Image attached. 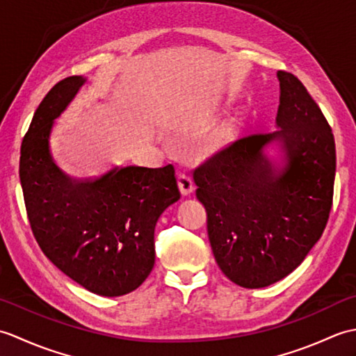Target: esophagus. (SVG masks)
<instances>
[{"mask_svg": "<svg viewBox=\"0 0 356 356\" xmlns=\"http://www.w3.org/2000/svg\"><path fill=\"white\" fill-rule=\"evenodd\" d=\"M177 184L180 188V193L184 195H190L194 191V184L190 176H186V174H179L177 177Z\"/></svg>", "mask_w": 356, "mask_h": 356, "instance_id": "esophagus-1", "label": "esophagus"}]
</instances>
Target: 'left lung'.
Wrapping results in <instances>:
<instances>
[{"label":"left lung","mask_w":356,"mask_h":356,"mask_svg":"<svg viewBox=\"0 0 356 356\" xmlns=\"http://www.w3.org/2000/svg\"><path fill=\"white\" fill-rule=\"evenodd\" d=\"M278 130L232 142L194 170L218 268L248 289L274 284L306 259L334 197L335 139L292 73L278 72ZM274 143L280 162L266 153Z\"/></svg>","instance_id":"obj_1"}]
</instances>
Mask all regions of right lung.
Masks as SVG:
<instances>
[{"label":"right lung","mask_w":356,"mask_h":356,"mask_svg":"<svg viewBox=\"0 0 356 356\" xmlns=\"http://www.w3.org/2000/svg\"><path fill=\"white\" fill-rule=\"evenodd\" d=\"M84 76L53 87L24 136L19 179L30 226L45 257L87 291L120 297L145 282L154 266V228L180 199L172 165L125 166L74 180L53 162L50 133Z\"/></svg>","instance_id":"right-lung-1"}]
</instances>
